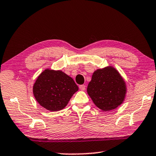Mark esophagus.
Listing matches in <instances>:
<instances>
[{
	"mask_svg": "<svg viewBox=\"0 0 156 156\" xmlns=\"http://www.w3.org/2000/svg\"><path fill=\"white\" fill-rule=\"evenodd\" d=\"M85 87H85V85H84V84H82V85L79 86V89H80L81 91H84V90H85V89H86Z\"/></svg>",
	"mask_w": 156,
	"mask_h": 156,
	"instance_id": "esophagus-1",
	"label": "esophagus"
}]
</instances>
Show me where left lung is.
Returning a JSON list of instances; mask_svg holds the SVG:
<instances>
[{
    "instance_id": "1",
    "label": "left lung",
    "mask_w": 156,
    "mask_h": 156,
    "mask_svg": "<svg viewBox=\"0 0 156 156\" xmlns=\"http://www.w3.org/2000/svg\"><path fill=\"white\" fill-rule=\"evenodd\" d=\"M87 91L97 107L110 112L123 103L126 85L119 72L109 65L94 71Z\"/></svg>"
}]
</instances>
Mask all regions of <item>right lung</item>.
I'll list each match as a JSON object with an SVG mask.
<instances>
[{
	"label": "right lung",
	"mask_w": 156,
	"mask_h": 156,
	"mask_svg": "<svg viewBox=\"0 0 156 156\" xmlns=\"http://www.w3.org/2000/svg\"><path fill=\"white\" fill-rule=\"evenodd\" d=\"M78 87L72 77L61 70L46 69L33 85V94L38 104L47 110L58 112L67 106Z\"/></svg>",
	"instance_id": "add662e5"
}]
</instances>
